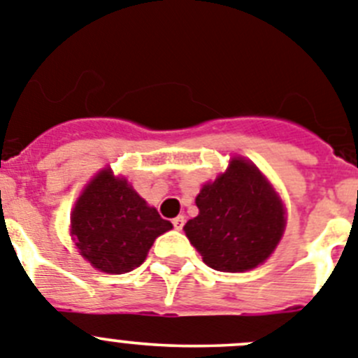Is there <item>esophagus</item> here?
I'll return each instance as SVG.
<instances>
[{"mask_svg":"<svg viewBox=\"0 0 358 358\" xmlns=\"http://www.w3.org/2000/svg\"><path fill=\"white\" fill-rule=\"evenodd\" d=\"M183 224H185V217H183V215H178V217L173 219V227H175L176 230H182Z\"/></svg>","mask_w":358,"mask_h":358,"instance_id":"obj_1","label":"esophagus"}]
</instances>
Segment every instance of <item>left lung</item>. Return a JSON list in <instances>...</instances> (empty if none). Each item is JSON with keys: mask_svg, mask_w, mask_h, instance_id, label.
I'll return each instance as SVG.
<instances>
[{"mask_svg": "<svg viewBox=\"0 0 358 358\" xmlns=\"http://www.w3.org/2000/svg\"><path fill=\"white\" fill-rule=\"evenodd\" d=\"M199 214L183 227L203 262L215 271L241 273L262 264L285 228L283 205L253 164L234 159L227 173L203 185Z\"/></svg>", "mask_w": 358, "mask_h": 358, "instance_id": "1", "label": "left lung"}]
</instances>
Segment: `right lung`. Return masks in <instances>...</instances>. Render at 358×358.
Returning <instances> with one entry per match:
<instances>
[{
  "label": "right lung",
  "mask_w": 358,
  "mask_h": 358,
  "mask_svg": "<svg viewBox=\"0 0 358 358\" xmlns=\"http://www.w3.org/2000/svg\"><path fill=\"white\" fill-rule=\"evenodd\" d=\"M171 228L110 169H103L87 185L71 215V234L80 255L112 275L139 267L153 241Z\"/></svg>",
  "instance_id": "1"
}]
</instances>
